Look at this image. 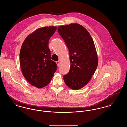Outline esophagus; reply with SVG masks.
Instances as JSON below:
<instances>
[{"label": "esophagus", "instance_id": "1", "mask_svg": "<svg viewBox=\"0 0 127 127\" xmlns=\"http://www.w3.org/2000/svg\"><path fill=\"white\" fill-rule=\"evenodd\" d=\"M56 64H57V66H60V61H57L56 62Z\"/></svg>", "mask_w": 127, "mask_h": 127}]
</instances>
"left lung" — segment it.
<instances>
[{
  "label": "left lung",
  "instance_id": "left-lung-1",
  "mask_svg": "<svg viewBox=\"0 0 127 127\" xmlns=\"http://www.w3.org/2000/svg\"><path fill=\"white\" fill-rule=\"evenodd\" d=\"M69 53L70 70L63 76L66 85L78 90L90 81L96 69L98 59L94 41L81 25L73 23L58 28Z\"/></svg>",
  "mask_w": 127,
  "mask_h": 127
}]
</instances>
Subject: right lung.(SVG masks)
Segmentation results:
<instances>
[{
	"instance_id": "1",
	"label": "right lung",
	"mask_w": 127,
	"mask_h": 127,
	"mask_svg": "<svg viewBox=\"0 0 127 127\" xmlns=\"http://www.w3.org/2000/svg\"><path fill=\"white\" fill-rule=\"evenodd\" d=\"M56 26L39 28L24 41L20 52V64L23 75L31 85L41 88L51 82L57 64L51 60L49 41L55 32Z\"/></svg>"
}]
</instances>
